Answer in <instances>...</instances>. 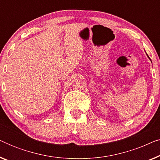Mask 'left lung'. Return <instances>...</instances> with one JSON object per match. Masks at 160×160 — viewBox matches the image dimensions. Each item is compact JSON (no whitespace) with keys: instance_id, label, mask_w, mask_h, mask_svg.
<instances>
[{"instance_id":"left-lung-1","label":"left lung","mask_w":160,"mask_h":160,"mask_svg":"<svg viewBox=\"0 0 160 160\" xmlns=\"http://www.w3.org/2000/svg\"><path fill=\"white\" fill-rule=\"evenodd\" d=\"M147 56H148V55H147ZM148 58H149V57H148ZM149 59H150V58H149ZM150 60H151V59H150Z\"/></svg>"}]
</instances>
